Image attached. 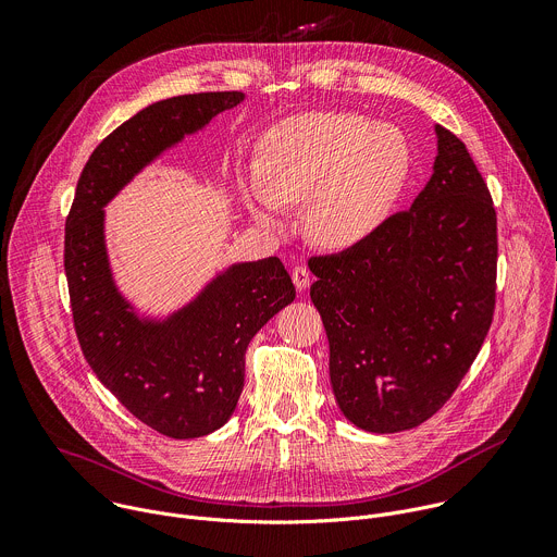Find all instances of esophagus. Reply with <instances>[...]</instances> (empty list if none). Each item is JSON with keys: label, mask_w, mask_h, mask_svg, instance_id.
I'll return each instance as SVG.
<instances>
[{"label": "esophagus", "mask_w": 557, "mask_h": 557, "mask_svg": "<svg viewBox=\"0 0 557 557\" xmlns=\"http://www.w3.org/2000/svg\"><path fill=\"white\" fill-rule=\"evenodd\" d=\"M290 277H293V284H295L297 290H306L308 284H310V273H308L306 267H295Z\"/></svg>", "instance_id": "obj_1"}]
</instances>
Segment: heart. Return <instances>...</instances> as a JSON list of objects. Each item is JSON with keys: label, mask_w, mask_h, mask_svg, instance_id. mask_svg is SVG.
<instances>
[{"label": "heart", "mask_w": 557, "mask_h": 557, "mask_svg": "<svg viewBox=\"0 0 557 557\" xmlns=\"http://www.w3.org/2000/svg\"><path fill=\"white\" fill-rule=\"evenodd\" d=\"M262 181L247 209L267 228H286L284 207H304V231L324 249L357 247L389 220L412 172L401 129L359 114L312 112L288 119L264 140Z\"/></svg>", "instance_id": "heart-1"}]
</instances>
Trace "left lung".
Listing matches in <instances>:
<instances>
[{
  "label": "left lung",
  "mask_w": 557,
  "mask_h": 557,
  "mask_svg": "<svg viewBox=\"0 0 557 557\" xmlns=\"http://www.w3.org/2000/svg\"><path fill=\"white\" fill-rule=\"evenodd\" d=\"M436 158L410 211L370 240L308 262L342 414L394 434L436 414L479 355L496 304L490 189L462 140L434 125Z\"/></svg>",
  "instance_id": "1"
}]
</instances>
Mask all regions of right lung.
<instances>
[{
  "label": "right lung",
  "instance_id": "add662e5",
  "mask_svg": "<svg viewBox=\"0 0 557 557\" xmlns=\"http://www.w3.org/2000/svg\"><path fill=\"white\" fill-rule=\"evenodd\" d=\"M243 101V92H202L140 110L92 151L65 220L63 267L86 361L138 421L170 438L207 436L233 417L247 346L295 299V286L280 258L233 262L181 306L143 310L114 275L106 207L187 136Z\"/></svg>",
  "mask_w": 557,
  "mask_h": 557
}]
</instances>
